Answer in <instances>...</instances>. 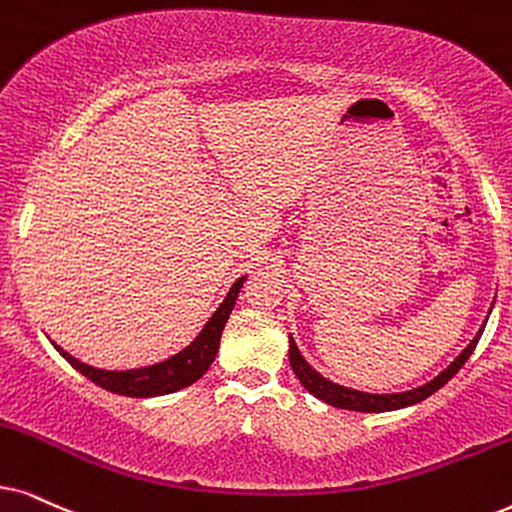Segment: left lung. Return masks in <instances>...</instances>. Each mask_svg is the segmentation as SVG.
Listing matches in <instances>:
<instances>
[{"mask_svg": "<svg viewBox=\"0 0 512 512\" xmlns=\"http://www.w3.org/2000/svg\"><path fill=\"white\" fill-rule=\"evenodd\" d=\"M491 314V309H489ZM489 319H484L482 328L477 331L475 338L470 340V345L463 349L458 357L451 361L449 366L444 368L442 373L437 375V378H432L430 383L420 385V387H413V390H406V392H392V394H371V392H361V390H352V387H345V385H338L333 383V380L323 378L319 371H314L312 366H309V361L302 357V352L297 349L293 335H290V347H288V357H290V366H293V371L297 375V380H300L302 387L307 392H312L316 399L326 401V404L331 406H338V409H347V411H361V413H383V411H397V409H406V406H413L418 404V401L428 399L430 394H435L439 387H444L449 383L454 375L461 371V366L465 361L470 359L472 349L477 347V342L482 338V331L484 326H487Z\"/></svg>", "mask_w": 512, "mask_h": 512, "instance_id": "1", "label": "left lung"}]
</instances>
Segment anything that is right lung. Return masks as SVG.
<instances>
[{"instance_id": "obj_1", "label": "right lung", "mask_w": 512, "mask_h": 512, "mask_svg": "<svg viewBox=\"0 0 512 512\" xmlns=\"http://www.w3.org/2000/svg\"><path fill=\"white\" fill-rule=\"evenodd\" d=\"M248 274L236 278L234 286L229 288V293L217 307V312L210 316L208 323L203 326L191 345H186L181 352L172 354L170 359L158 361V364L141 366V368H129V371H106V368H94L89 364H82L80 359H75L73 354H68L66 349L58 347L56 342L51 345L56 347V352L68 361L75 371H80L84 378H89L103 390L122 394V397H160V394H172L177 390H184L196 383L198 378H203L205 371L212 366V361L217 357L219 340H222V331L229 321L231 309H234L236 297L241 293L243 281Z\"/></svg>"}]
</instances>
